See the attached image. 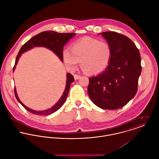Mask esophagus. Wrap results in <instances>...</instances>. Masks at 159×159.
<instances>
[{
    "instance_id": "obj_1",
    "label": "esophagus",
    "mask_w": 159,
    "mask_h": 159,
    "mask_svg": "<svg viewBox=\"0 0 159 159\" xmlns=\"http://www.w3.org/2000/svg\"><path fill=\"white\" fill-rule=\"evenodd\" d=\"M74 78H75V80H78L79 78H81V76L79 75H77V74H75L74 75Z\"/></svg>"
}]
</instances>
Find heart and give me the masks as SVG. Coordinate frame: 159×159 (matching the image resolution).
Returning a JSON list of instances; mask_svg holds the SVG:
<instances>
[{"label":"heart","instance_id":"obj_1","mask_svg":"<svg viewBox=\"0 0 159 159\" xmlns=\"http://www.w3.org/2000/svg\"><path fill=\"white\" fill-rule=\"evenodd\" d=\"M112 55L109 43L89 37L74 42L71 49L66 48L62 52L64 62L68 69H75L81 61V67L91 75L103 72L109 66Z\"/></svg>","mask_w":159,"mask_h":159}]
</instances>
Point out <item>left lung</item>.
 <instances>
[{"instance_id": "left-lung-1", "label": "left lung", "mask_w": 159, "mask_h": 159, "mask_svg": "<svg viewBox=\"0 0 159 159\" xmlns=\"http://www.w3.org/2000/svg\"><path fill=\"white\" fill-rule=\"evenodd\" d=\"M101 34L111 46L113 55L108 68L89 78L88 92L99 108L116 110L136 95L141 73V56L135 44L125 35L110 31Z\"/></svg>"}]
</instances>
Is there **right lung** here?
<instances>
[{"label": "right lung", "mask_w": 159, "mask_h": 159, "mask_svg": "<svg viewBox=\"0 0 159 159\" xmlns=\"http://www.w3.org/2000/svg\"><path fill=\"white\" fill-rule=\"evenodd\" d=\"M75 33H58L54 31L48 30L43 32H41L37 35L32 37L29 41H27L20 49L18 54L16 56V61L15 64V66L13 67V71L15 70L17 62L20 57L21 54L24 52L32 48L34 46H43L46 47L51 51H52L62 61V52H63V48L65 44L68 42V40L71 39ZM74 81V77L70 73L67 74V81H66V87L65 91L63 93V95L61 97V98L58 100V102L51 108L44 110V111H35L31 110L25 106L23 103L19 99L16 88H15V95L17 100L22 105L23 107L27 110L28 111L32 114L39 115V116H47L51 114L56 112L65 103L67 97L68 95V92L70 88V84L71 83Z\"/></svg>", "instance_id": "add662e5"}]
</instances>
